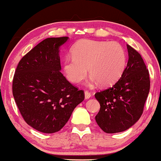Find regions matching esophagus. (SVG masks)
I'll list each match as a JSON object with an SVG mask.
<instances>
[{"mask_svg": "<svg viewBox=\"0 0 161 161\" xmlns=\"http://www.w3.org/2000/svg\"><path fill=\"white\" fill-rule=\"evenodd\" d=\"M91 97H92V95L89 92H88V91L85 92V98L88 99V98H90Z\"/></svg>", "mask_w": 161, "mask_h": 161, "instance_id": "1", "label": "esophagus"}]
</instances>
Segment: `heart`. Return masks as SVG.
Segmentation results:
<instances>
[{
	"label": "heart",
	"mask_w": 161,
	"mask_h": 161,
	"mask_svg": "<svg viewBox=\"0 0 161 161\" xmlns=\"http://www.w3.org/2000/svg\"><path fill=\"white\" fill-rule=\"evenodd\" d=\"M73 57H66L64 73L71 82L78 83L92 75L89 86L99 84L109 86L123 75L126 64V53L116 42L84 39L79 41L72 48Z\"/></svg>",
	"instance_id": "obj_1"
}]
</instances>
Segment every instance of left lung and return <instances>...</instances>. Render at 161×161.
I'll use <instances>...</instances> for the list:
<instances>
[{
	"label": "left lung",
	"mask_w": 161,
	"mask_h": 161,
	"mask_svg": "<svg viewBox=\"0 0 161 161\" xmlns=\"http://www.w3.org/2000/svg\"><path fill=\"white\" fill-rule=\"evenodd\" d=\"M129 60L120 79L112 87L97 92L101 108L95 116L106 133L123 132L141 117L150 90V77L140 53L127 45Z\"/></svg>",
	"instance_id": "left-lung-1"
}]
</instances>
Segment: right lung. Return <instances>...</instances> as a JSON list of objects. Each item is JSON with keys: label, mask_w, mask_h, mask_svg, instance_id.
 Masks as SVG:
<instances>
[{"label": "right lung", "mask_w": 161, "mask_h": 161, "mask_svg": "<svg viewBox=\"0 0 161 161\" xmlns=\"http://www.w3.org/2000/svg\"><path fill=\"white\" fill-rule=\"evenodd\" d=\"M68 37L43 40L20 60L13 95L24 120L44 133L58 132L85 98L60 73V47Z\"/></svg>", "instance_id": "1"}]
</instances>
